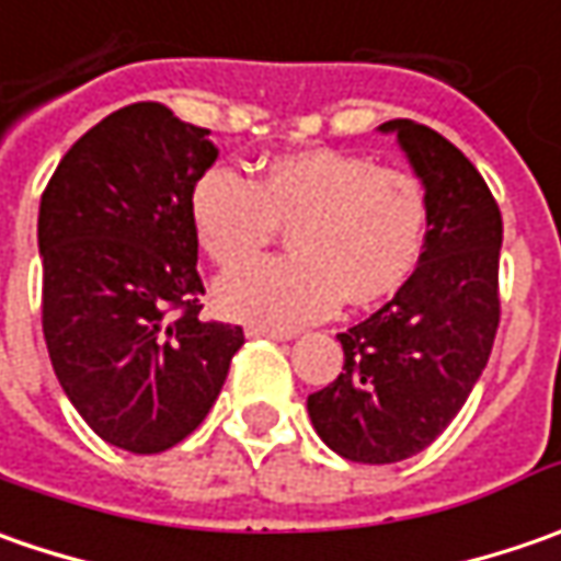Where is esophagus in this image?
<instances>
[{
	"label": "esophagus",
	"mask_w": 561,
	"mask_h": 561,
	"mask_svg": "<svg viewBox=\"0 0 561 561\" xmlns=\"http://www.w3.org/2000/svg\"><path fill=\"white\" fill-rule=\"evenodd\" d=\"M249 336H268V340H293V331H284V328H265V324H249Z\"/></svg>",
	"instance_id": "34e87169"
}]
</instances>
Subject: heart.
I'll list each match as a JSON object with an SVG mask.
<instances>
[{
	"instance_id": "obj_1",
	"label": "heart",
	"mask_w": 561,
	"mask_h": 561,
	"mask_svg": "<svg viewBox=\"0 0 561 561\" xmlns=\"http://www.w3.org/2000/svg\"><path fill=\"white\" fill-rule=\"evenodd\" d=\"M190 221L218 268H239L287 226L294 252L253 263L218 284L227 314L293 328L343 302L368 306L415 271L427 230V196L412 171L340 149L271 159L255 181L208 168L190 193Z\"/></svg>"
}]
</instances>
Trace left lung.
Instances as JSON below:
<instances>
[{
    "label": "left lung",
    "instance_id": "1",
    "mask_svg": "<svg viewBox=\"0 0 561 561\" xmlns=\"http://www.w3.org/2000/svg\"><path fill=\"white\" fill-rule=\"evenodd\" d=\"M427 196L419 268L371 318L353 324L343 371L309 397L318 437L362 465L402 462L440 437L484 371L500 328L503 215L478 168L437 130L397 118Z\"/></svg>",
    "mask_w": 561,
    "mask_h": 561
}]
</instances>
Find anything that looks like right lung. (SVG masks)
<instances>
[{"label": "right lung", "mask_w": 561, "mask_h": 561, "mask_svg": "<svg viewBox=\"0 0 561 561\" xmlns=\"http://www.w3.org/2000/svg\"><path fill=\"white\" fill-rule=\"evenodd\" d=\"M162 102L112 112L65 152L39 199L43 336L99 437L164 453L225 387L243 328L203 321L190 193L218 159Z\"/></svg>", "instance_id": "add662e5"}]
</instances>
